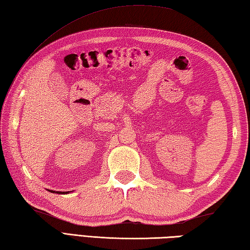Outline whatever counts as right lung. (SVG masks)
Masks as SVG:
<instances>
[{"label":"right lung","mask_w":250,"mask_h":250,"mask_svg":"<svg viewBox=\"0 0 250 250\" xmlns=\"http://www.w3.org/2000/svg\"><path fill=\"white\" fill-rule=\"evenodd\" d=\"M49 191L52 193H59V194H66L70 192V191H67V192H65V191H54V190H49Z\"/></svg>","instance_id":"1"}]
</instances>
